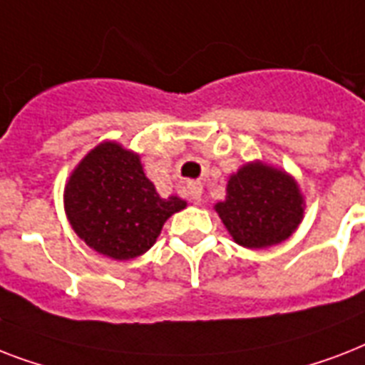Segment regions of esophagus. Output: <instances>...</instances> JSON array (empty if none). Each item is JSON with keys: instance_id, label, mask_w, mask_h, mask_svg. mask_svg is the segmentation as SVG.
Wrapping results in <instances>:
<instances>
[{"instance_id": "esophagus-1", "label": "esophagus", "mask_w": 365, "mask_h": 365, "mask_svg": "<svg viewBox=\"0 0 365 365\" xmlns=\"http://www.w3.org/2000/svg\"><path fill=\"white\" fill-rule=\"evenodd\" d=\"M187 193L193 202H200V195H202V183L200 182H189L187 183Z\"/></svg>"}]
</instances>
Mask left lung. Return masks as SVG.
<instances>
[{
  "label": "left lung",
  "mask_w": 365,
  "mask_h": 365,
  "mask_svg": "<svg viewBox=\"0 0 365 365\" xmlns=\"http://www.w3.org/2000/svg\"><path fill=\"white\" fill-rule=\"evenodd\" d=\"M214 208L235 242L259 250L292 237L305 200L289 174L255 160L229 178L227 197Z\"/></svg>",
  "instance_id": "1"
}]
</instances>
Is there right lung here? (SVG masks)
Here are the masks:
<instances>
[{"label": "right lung", "mask_w": 365, "mask_h": 365, "mask_svg": "<svg viewBox=\"0 0 365 365\" xmlns=\"http://www.w3.org/2000/svg\"><path fill=\"white\" fill-rule=\"evenodd\" d=\"M185 205L176 195L159 197L143 174L140 155L115 142L91 149L64 189L66 216L77 237L119 261L145 254L166 220Z\"/></svg>", "instance_id": "1"}]
</instances>
